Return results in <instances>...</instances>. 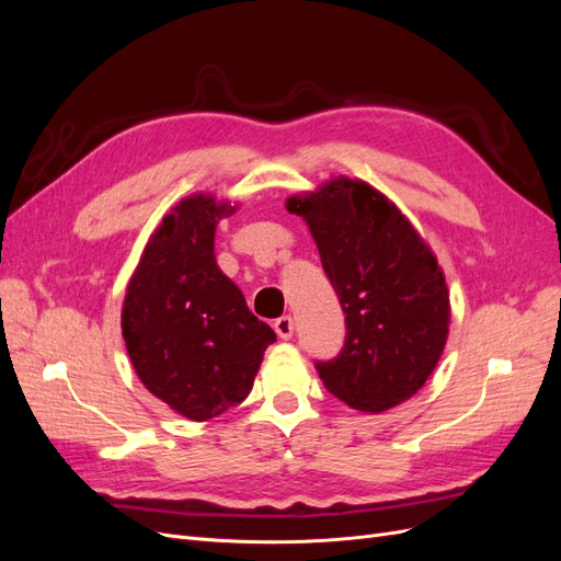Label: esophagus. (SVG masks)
Here are the masks:
<instances>
[{
	"label": "esophagus",
	"instance_id": "obj_1",
	"mask_svg": "<svg viewBox=\"0 0 561 561\" xmlns=\"http://www.w3.org/2000/svg\"><path fill=\"white\" fill-rule=\"evenodd\" d=\"M274 330L280 339H293L295 334V320L290 316H280L276 322H274Z\"/></svg>",
	"mask_w": 561,
	"mask_h": 561
}]
</instances>
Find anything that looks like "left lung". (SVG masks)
<instances>
[{
	"instance_id": "obj_1",
	"label": "left lung",
	"mask_w": 561,
	"mask_h": 561,
	"mask_svg": "<svg viewBox=\"0 0 561 561\" xmlns=\"http://www.w3.org/2000/svg\"><path fill=\"white\" fill-rule=\"evenodd\" d=\"M285 208L307 219L346 316L344 348L316 363L332 396L383 412L426 383L449 334V290L435 254L393 201L336 178Z\"/></svg>"
}]
</instances>
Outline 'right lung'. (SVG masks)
Segmentation results:
<instances>
[{
	"label": "right lung",
	"mask_w": 561,
	"mask_h": 561,
	"mask_svg": "<svg viewBox=\"0 0 561 561\" xmlns=\"http://www.w3.org/2000/svg\"><path fill=\"white\" fill-rule=\"evenodd\" d=\"M233 210L210 194L182 198L151 233L126 287L122 332L135 375L192 421L241 404L276 342L215 262V227Z\"/></svg>",
	"instance_id": "right-lung-1"
}]
</instances>
